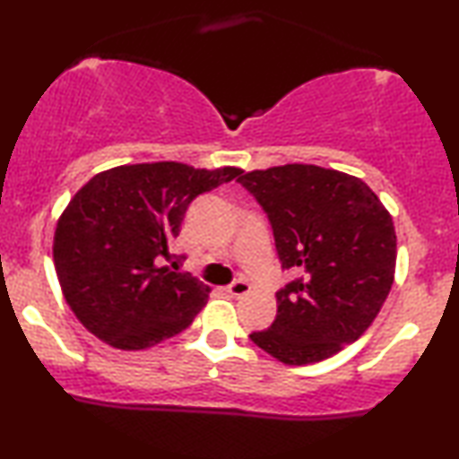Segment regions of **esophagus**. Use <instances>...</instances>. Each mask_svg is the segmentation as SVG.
<instances>
[{
    "mask_svg": "<svg viewBox=\"0 0 459 459\" xmlns=\"http://www.w3.org/2000/svg\"><path fill=\"white\" fill-rule=\"evenodd\" d=\"M250 292V284L247 280H236L234 284L228 286V294H231L234 299H240V297H247Z\"/></svg>",
    "mask_w": 459,
    "mask_h": 459,
    "instance_id": "obj_1",
    "label": "esophagus"
}]
</instances>
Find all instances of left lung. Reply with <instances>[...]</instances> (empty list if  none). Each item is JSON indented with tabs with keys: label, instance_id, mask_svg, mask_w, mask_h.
Returning a JSON list of instances; mask_svg holds the SVG:
<instances>
[{
	"label": "left lung",
	"instance_id": "left-lung-1",
	"mask_svg": "<svg viewBox=\"0 0 459 459\" xmlns=\"http://www.w3.org/2000/svg\"><path fill=\"white\" fill-rule=\"evenodd\" d=\"M238 181L267 212L281 269L300 273L250 341L286 366L328 359L372 325L391 292L393 217L368 184L334 169L294 162Z\"/></svg>",
	"mask_w": 459,
	"mask_h": 459
}]
</instances>
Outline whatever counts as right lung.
Listing matches in <instances>:
<instances>
[{
	"label": "right lung",
	"instance_id": "1",
	"mask_svg": "<svg viewBox=\"0 0 459 459\" xmlns=\"http://www.w3.org/2000/svg\"><path fill=\"white\" fill-rule=\"evenodd\" d=\"M242 171L143 162L91 178L56 225L54 265L68 307L100 341L140 351L194 322L211 288L162 267L187 206ZM184 259V256H179Z\"/></svg>",
	"mask_w": 459,
	"mask_h": 459
}]
</instances>
